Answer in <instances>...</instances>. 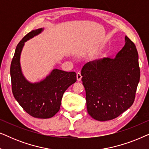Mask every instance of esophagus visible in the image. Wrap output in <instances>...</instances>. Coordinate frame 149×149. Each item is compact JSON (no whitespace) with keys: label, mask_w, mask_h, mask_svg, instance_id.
<instances>
[{"label":"esophagus","mask_w":149,"mask_h":149,"mask_svg":"<svg viewBox=\"0 0 149 149\" xmlns=\"http://www.w3.org/2000/svg\"><path fill=\"white\" fill-rule=\"evenodd\" d=\"M81 78H82V75H81V72H77V81H80L81 80Z\"/></svg>","instance_id":"1"}]
</instances>
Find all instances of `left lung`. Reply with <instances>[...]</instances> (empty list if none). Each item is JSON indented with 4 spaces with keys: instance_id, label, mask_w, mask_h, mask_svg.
I'll return each instance as SVG.
<instances>
[{
    "instance_id": "left-lung-1",
    "label": "left lung",
    "mask_w": 149,
    "mask_h": 149,
    "mask_svg": "<svg viewBox=\"0 0 149 149\" xmlns=\"http://www.w3.org/2000/svg\"><path fill=\"white\" fill-rule=\"evenodd\" d=\"M115 58L89 62L81 70L89 115L100 121L115 119L133 104L140 81L138 54L127 36Z\"/></svg>"
}]
</instances>
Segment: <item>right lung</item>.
I'll return each mask as SVG.
<instances>
[{
  "label": "right lung",
  "instance_id": "add662e5",
  "mask_svg": "<svg viewBox=\"0 0 149 149\" xmlns=\"http://www.w3.org/2000/svg\"><path fill=\"white\" fill-rule=\"evenodd\" d=\"M43 30H32L26 34L16 47L10 68L12 92L19 105L32 117L48 119L60 110L65 91L77 81L75 72H65L54 69L43 80L30 83L24 77L20 65V56L25 42Z\"/></svg>",
  "mask_w": 149,
  "mask_h": 149
}]
</instances>
